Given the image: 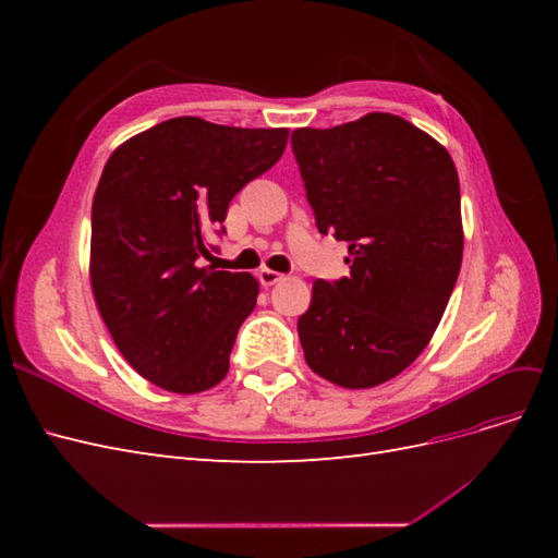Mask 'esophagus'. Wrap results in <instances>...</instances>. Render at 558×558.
Masks as SVG:
<instances>
[{"label":"esophagus","mask_w":558,"mask_h":558,"mask_svg":"<svg viewBox=\"0 0 558 558\" xmlns=\"http://www.w3.org/2000/svg\"><path fill=\"white\" fill-rule=\"evenodd\" d=\"M281 279H283V275L275 272V269H269V267H263L260 272H258V281H260L263 286H275V283L281 281Z\"/></svg>","instance_id":"1"}]
</instances>
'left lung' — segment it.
I'll use <instances>...</instances> for the list:
<instances>
[{"label":"left lung","mask_w":558,"mask_h":558,"mask_svg":"<svg viewBox=\"0 0 558 558\" xmlns=\"http://www.w3.org/2000/svg\"><path fill=\"white\" fill-rule=\"evenodd\" d=\"M320 234L349 242V277L316 281L298 320L305 361L342 388L398 377L430 342L463 260L449 150L393 113L293 130Z\"/></svg>","instance_id":"left-lung-1"}]
</instances>
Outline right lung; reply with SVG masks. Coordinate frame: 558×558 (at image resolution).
<instances>
[{"label": "right lung", "mask_w": 558, "mask_h": 558, "mask_svg": "<svg viewBox=\"0 0 558 558\" xmlns=\"http://www.w3.org/2000/svg\"><path fill=\"white\" fill-rule=\"evenodd\" d=\"M289 128H230L197 116L134 134L109 156L93 197L90 286L118 351L165 391L221 384L258 279L197 267L230 199L272 167Z\"/></svg>", "instance_id": "add662e5"}]
</instances>
